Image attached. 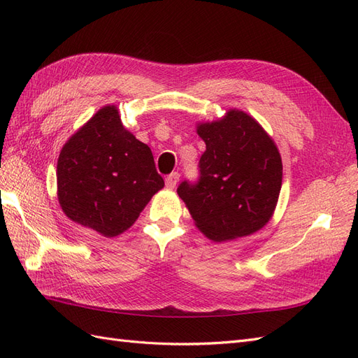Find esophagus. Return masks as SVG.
I'll return each mask as SVG.
<instances>
[{"label": "esophagus", "instance_id": "esophagus-1", "mask_svg": "<svg viewBox=\"0 0 358 358\" xmlns=\"http://www.w3.org/2000/svg\"><path fill=\"white\" fill-rule=\"evenodd\" d=\"M178 182H179V173L178 171H173L166 178V187L173 189V188L178 185Z\"/></svg>", "mask_w": 358, "mask_h": 358}]
</instances>
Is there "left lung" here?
<instances>
[{
    "label": "left lung",
    "mask_w": 358,
    "mask_h": 358,
    "mask_svg": "<svg viewBox=\"0 0 358 358\" xmlns=\"http://www.w3.org/2000/svg\"><path fill=\"white\" fill-rule=\"evenodd\" d=\"M206 150L197 182L183 180L179 197L196 225L215 242L252 234L272 218L282 185V161L254 117L230 110L197 127Z\"/></svg>",
    "instance_id": "8db88e82"
}]
</instances>
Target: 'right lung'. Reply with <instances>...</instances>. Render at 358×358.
Returning <instances> with one entry per match:
<instances>
[{
	"label": "right lung",
	"instance_id": "add662e5",
	"mask_svg": "<svg viewBox=\"0 0 358 358\" xmlns=\"http://www.w3.org/2000/svg\"><path fill=\"white\" fill-rule=\"evenodd\" d=\"M57 180L64 213L106 237L129 229L164 187L152 150L127 131L115 106L100 109L64 145Z\"/></svg>",
	"mask_w": 358,
	"mask_h": 358
}]
</instances>
